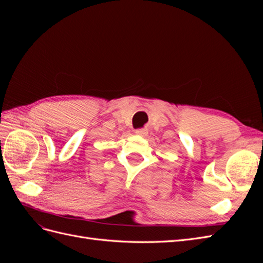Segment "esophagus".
<instances>
[{
    "label": "esophagus",
    "instance_id": "1",
    "mask_svg": "<svg viewBox=\"0 0 263 263\" xmlns=\"http://www.w3.org/2000/svg\"><path fill=\"white\" fill-rule=\"evenodd\" d=\"M135 134L139 135V136H146V135L148 134V130L147 129H138V130L135 132Z\"/></svg>",
    "mask_w": 263,
    "mask_h": 263
}]
</instances>
